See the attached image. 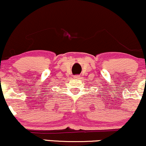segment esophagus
I'll list each match as a JSON object with an SVG mask.
<instances>
[{
    "mask_svg": "<svg viewBox=\"0 0 146 146\" xmlns=\"http://www.w3.org/2000/svg\"><path fill=\"white\" fill-rule=\"evenodd\" d=\"M74 78L75 79H80V75H75Z\"/></svg>",
    "mask_w": 146,
    "mask_h": 146,
    "instance_id": "1",
    "label": "esophagus"
}]
</instances>
